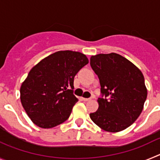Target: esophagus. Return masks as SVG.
<instances>
[{
    "label": "esophagus",
    "instance_id": "esophagus-1",
    "mask_svg": "<svg viewBox=\"0 0 160 160\" xmlns=\"http://www.w3.org/2000/svg\"><path fill=\"white\" fill-rule=\"evenodd\" d=\"M82 99L83 101H85V102H88V101H90V100H91V98H82Z\"/></svg>",
    "mask_w": 160,
    "mask_h": 160
}]
</instances>
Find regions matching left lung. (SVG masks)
Listing matches in <instances>:
<instances>
[{
    "label": "left lung",
    "instance_id": "left-lung-1",
    "mask_svg": "<svg viewBox=\"0 0 160 160\" xmlns=\"http://www.w3.org/2000/svg\"><path fill=\"white\" fill-rule=\"evenodd\" d=\"M90 66L101 86L99 107L90 113V118L110 132L128 128L140 115L148 95L142 72L115 53L92 56Z\"/></svg>",
    "mask_w": 160,
    "mask_h": 160
}]
</instances>
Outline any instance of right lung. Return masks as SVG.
Wrapping results in <instances>:
<instances>
[{
  "label": "right lung",
  "instance_id": "right-lung-1",
  "mask_svg": "<svg viewBox=\"0 0 160 160\" xmlns=\"http://www.w3.org/2000/svg\"><path fill=\"white\" fill-rule=\"evenodd\" d=\"M88 62L83 53L65 50L50 54L31 69L20 92L33 123L51 128L68 119L78 101L73 94V79Z\"/></svg>",
  "mask_w": 160,
  "mask_h": 160
}]
</instances>
